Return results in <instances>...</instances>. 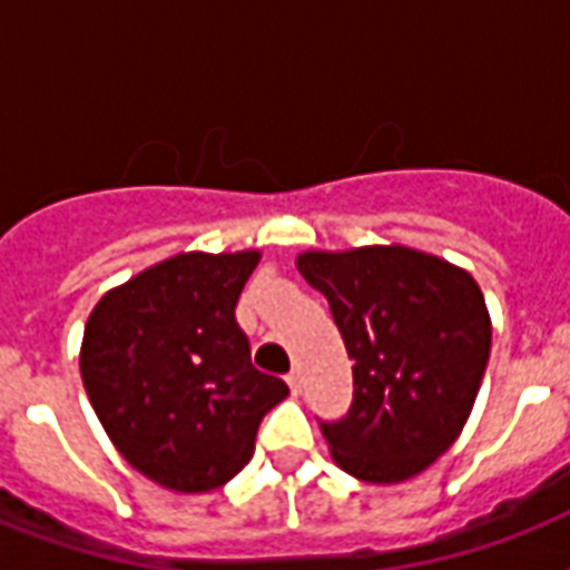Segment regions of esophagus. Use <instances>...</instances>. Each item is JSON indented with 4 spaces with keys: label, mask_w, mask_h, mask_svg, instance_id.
Returning <instances> with one entry per match:
<instances>
[{
    "label": "esophagus",
    "mask_w": 570,
    "mask_h": 570,
    "mask_svg": "<svg viewBox=\"0 0 570 570\" xmlns=\"http://www.w3.org/2000/svg\"><path fill=\"white\" fill-rule=\"evenodd\" d=\"M286 384H289V390H293L295 396L302 393V375H298V370H293V373L286 375Z\"/></svg>",
    "instance_id": "esophagus-1"
}]
</instances>
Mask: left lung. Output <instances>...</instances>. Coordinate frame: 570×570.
Returning <instances> with one entry per match:
<instances>
[{
	"label": "left lung",
	"mask_w": 570,
	"mask_h": 570,
	"mask_svg": "<svg viewBox=\"0 0 570 570\" xmlns=\"http://www.w3.org/2000/svg\"><path fill=\"white\" fill-rule=\"evenodd\" d=\"M304 281L331 304L355 396L322 420L340 468L373 485L423 473L468 423L491 355V320L476 281L432 254L379 248L307 250Z\"/></svg>",
	"instance_id": "obj_1"
}]
</instances>
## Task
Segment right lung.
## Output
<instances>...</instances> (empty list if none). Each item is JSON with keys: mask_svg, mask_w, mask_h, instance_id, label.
Masks as SVG:
<instances>
[{"mask_svg": "<svg viewBox=\"0 0 570 570\" xmlns=\"http://www.w3.org/2000/svg\"><path fill=\"white\" fill-rule=\"evenodd\" d=\"M257 250L180 254L94 307L82 381L124 459L180 494L230 482L254 452L259 420L289 393L250 364L236 322Z\"/></svg>", "mask_w": 570, "mask_h": 570, "instance_id": "obj_1", "label": "right lung"}]
</instances>
